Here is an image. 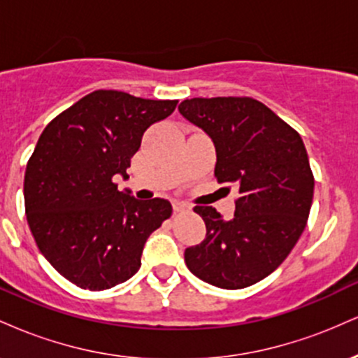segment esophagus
<instances>
[{"instance_id": "1", "label": "esophagus", "mask_w": 358, "mask_h": 358, "mask_svg": "<svg viewBox=\"0 0 358 358\" xmlns=\"http://www.w3.org/2000/svg\"><path fill=\"white\" fill-rule=\"evenodd\" d=\"M190 208V205L185 203V202H180V200H175L173 202V210L175 212H183V210H188Z\"/></svg>"}]
</instances>
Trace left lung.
<instances>
[{
	"mask_svg": "<svg viewBox=\"0 0 358 358\" xmlns=\"http://www.w3.org/2000/svg\"><path fill=\"white\" fill-rule=\"evenodd\" d=\"M178 110L212 139L219 183L239 192L231 220L213 207L193 208L207 234L185 249V262L217 287L256 285L279 268L306 227L315 180L303 139L250 97H193Z\"/></svg>",
	"mask_w": 358,
	"mask_h": 358,
	"instance_id": "1",
	"label": "left lung"
}]
</instances>
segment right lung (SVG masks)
Instances as JSON below:
<instances>
[{
    "mask_svg": "<svg viewBox=\"0 0 358 358\" xmlns=\"http://www.w3.org/2000/svg\"><path fill=\"white\" fill-rule=\"evenodd\" d=\"M178 101L96 90L43 129L24 171V210L43 257L82 289L121 285L141 268L148 237L171 215L165 199L119 192L145 131Z\"/></svg>",
    "mask_w": 358,
    "mask_h": 358,
    "instance_id": "right-lung-1",
    "label": "right lung"
}]
</instances>
